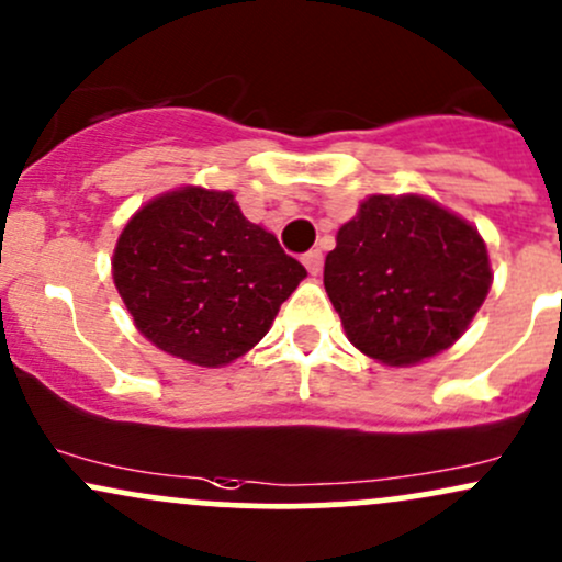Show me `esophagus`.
<instances>
[{"instance_id":"obj_1","label":"esophagus","mask_w":562,"mask_h":562,"mask_svg":"<svg viewBox=\"0 0 562 562\" xmlns=\"http://www.w3.org/2000/svg\"><path fill=\"white\" fill-rule=\"evenodd\" d=\"M301 261H304V267L312 277H317L319 271H323V252L319 250H310L304 258H301Z\"/></svg>"}]
</instances>
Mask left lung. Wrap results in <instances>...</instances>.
Here are the masks:
<instances>
[{"mask_svg":"<svg viewBox=\"0 0 562 562\" xmlns=\"http://www.w3.org/2000/svg\"><path fill=\"white\" fill-rule=\"evenodd\" d=\"M491 282L480 232L424 194L362 200L325 258V291L344 333L384 366H416L451 349Z\"/></svg>","mask_w":562,"mask_h":562,"instance_id":"left-lung-1","label":"left lung"}]
</instances>
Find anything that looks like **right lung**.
<instances>
[{"label":"right lung","instance_id":"add662e5","mask_svg":"<svg viewBox=\"0 0 562 562\" xmlns=\"http://www.w3.org/2000/svg\"><path fill=\"white\" fill-rule=\"evenodd\" d=\"M111 277L154 347L221 368L267 336L306 269L245 218L232 191L181 187L133 213Z\"/></svg>","mask_w":562,"mask_h":562}]
</instances>
